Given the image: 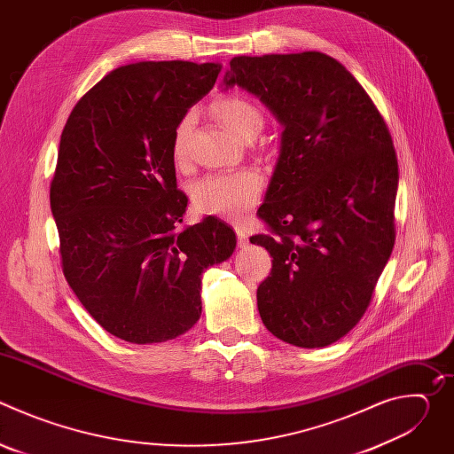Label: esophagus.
I'll use <instances>...</instances> for the list:
<instances>
[{
    "label": "esophagus",
    "instance_id": "1",
    "mask_svg": "<svg viewBox=\"0 0 454 454\" xmlns=\"http://www.w3.org/2000/svg\"><path fill=\"white\" fill-rule=\"evenodd\" d=\"M235 233H237V239H239V246H240V247H246V246L249 244L247 230H246L242 224H237V226H235Z\"/></svg>",
    "mask_w": 454,
    "mask_h": 454
}]
</instances>
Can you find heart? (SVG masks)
Returning <instances> with one entry per match:
<instances>
[{"mask_svg":"<svg viewBox=\"0 0 454 454\" xmlns=\"http://www.w3.org/2000/svg\"><path fill=\"white\" fill-rule=\"evenodd\" d=\"M215 116L239 140L256 138L264 127V114L251 100L228 95L214 104ZM193 116H181L172 131V160L181 165L186 160V144L192 133ZM262 179L253 170L215 172L200 177L192 184V205L198 212L226 219H240L256 201Z\"/></svg>","mask_w":454,"mask_h":454,"instance_id":"1","label":"heart"}]
</instances>
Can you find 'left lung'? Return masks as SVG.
<instances>
[{"label":"left lung","mask_w":454,"mask_h":454,"mask_svg":"<svg viewBox=\"0 0 454 454\" xmlns=\"http://www.w3.org/2000/svg\"><path fill=\"white\" fill-rule=\"evenodd\" d=\"M233 86L284 125L256 212L271 233L249 239L273 256L256 289L258 312L289 345H333L363 317L394 249L392 135L354 75L321 51L233 57L224 88Z\"/></svg>","instance_id":"8db88e82"}]
</instances>
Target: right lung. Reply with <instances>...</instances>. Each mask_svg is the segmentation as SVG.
I'll return each instance as SVG.
<instances>
[{
    "label": "right lung",
    "mask_w": 454,
    "mask_h": 454,
    "mask_svg": "<svg viewBox=\"0 0 454 454\" xmlns=\"http://www.w3.org/2000/svg\"><path fill=\"white\" fill-rule=\"evenodd\" d=\"M221 64L145 60L107 74L62 129L50 207L62 273L109 334L137 345L184 334L201 316V275L237 239L217 217L179 230L172 131Z\"/></svg>",
    "instance_id": "1"
}]
</instances>
